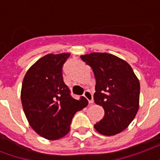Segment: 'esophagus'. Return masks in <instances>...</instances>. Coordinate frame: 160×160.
<instances>
[{"mask_svg": "<svg viewBox=\"0 0 160 160\" xmlns=\"http://www.w3.org/2000/svg\"><path fill=\"white\" fill-rule=\"evenodd\" d=\"M84 97L88 100L89 104H92L93 103V97H92V94L91 93L90 91H86L85 93H84Z\"/></svg>", "mask_w": 160, "mask_h": 160, "instance_id": "1", "label": "esophagus"}]
</instances>
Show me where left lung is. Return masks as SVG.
<instances>
[{
    "label": "left lung",
    "mask_w": 160,
    "mask_h": 160,
    "mask_svg": "<svg viewBox=\"0 0 160 160\" xmlns=\"http://www.w3.org/2000/svg\"><path fill=\"white\" fill-rule=\"evenodd\" d=\"M92 68L96 79L93 98L104 108V116L94 125L101 134L111 136L126 129L139 110L140 82L128 63L108 53L80 56Z\"/></svg>",
    "instance_id": "8db88e82"
}]
</instances>
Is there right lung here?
I'll use <instances>...</instances> for the list:
<instances>
[{
  "mask_svg": "<svg viewBox=\"0 0 160 160\" xmlns=\"http://www.w3.org/2000/svg\"><path fill=\"white\" fill-rule=\"evenodd\" d=\"M70 53L48 54L27 70L21 87V103L27 121L40 136L54 141L70 130L72 118L87 106L84 97L79 100L70 96L63 82V63Z\"/></svg>",
  "mask_w": 160,
  "mask_h": 160,
  "instance_id": "add662e5",
  "label": "right lung"
}]
</instances>
